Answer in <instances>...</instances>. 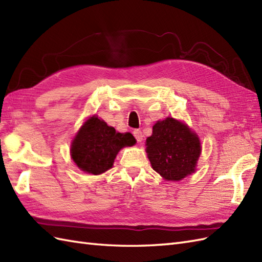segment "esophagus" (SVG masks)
Masks as SVG:
<instances>
[{
    "instance_id": "esophagus-1",
    "label": "esophagus",
    "mask_w": 262,
    "mask_h": 262,
    "mask_svg": "<svg viewBox=\"0 0 262 262\" xmlns=\"http://www.w3.org/2000/svg\"><path fill=\"white\" fill-rule=\"evenodd\" d=\"M133 136H135V138L137 139L138 142H141L142 140H143V135H142L141 130H135V131H133Z\"/></svg>"
}]
</instances>
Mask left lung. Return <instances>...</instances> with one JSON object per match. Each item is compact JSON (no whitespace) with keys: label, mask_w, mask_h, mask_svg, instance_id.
<instances>
[{"label":"left lung","mask_w":262,"mask_h":262,"mask_svg":"<svg viewBox=\"0 0 262 262\" xmlns=\"http://www.w3.org/2000/svg\"><path fill=\"white\" fill-rule=\"evenodd\" d=\"M145 145L153 170L171 181H179L194 172L201 153L198 136L173 118L158 121Z\"/></svg>","instance_id":"1"}]
</instances>
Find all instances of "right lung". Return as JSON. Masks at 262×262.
Returning <instances> with one entry per match:
<instances>
[{
	"mask_svg": "<svg viewBox=\"0 0 262 262\" xmlns=\"http://www.w3.org/2000/svg\"><path fill=\"white\" fill-rule=\"evenodd\" d=\"M136 139L131 133H119L98 117L85 121L71 148L75 164L84 172L101 174L112 168L114 159L123 146H131Z\"/></svg>",
	"mask_w": 262,
	"mask_h": 262,
	"instance_id": "right-lung-1",
	"label": "right lung"
}]
</instances>
